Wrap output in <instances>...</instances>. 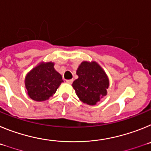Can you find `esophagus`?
<instances>
[{
    "instance_id": "34e87169",
    "label": "esophagus",
    "mask_w": 151,
    "mask_h": 151,
    "mask_svg": "<svg viewBox=\"0 0 151 151\" xmlns=\"http://www.w3.org/2000/svg\"><path fill=\"white\" fill-rule=\"evenodd\" d=\"M66 82H67V83H69V84H72V83H73V79H69V80H66Z\"/></svg>"
}]
</instances>
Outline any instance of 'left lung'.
<instances>
[{
  "label": "left lung",
  "instance_id": "left-lung-1",
  "mask_svg": "<svg viewBox=\"0 0 151 151\" xmlns=\"http://www.w3.org/2000/svg\"><path fill=\"white\" fill-rule=\"evenodd\" d=\"M78 76L73 87L84 104L95 105L107 94L110 81L103 68L95 61H83L76 70Z\"/></svg>",
  "mask_w": 151,
  "mask_h": 151
}]
</instances>
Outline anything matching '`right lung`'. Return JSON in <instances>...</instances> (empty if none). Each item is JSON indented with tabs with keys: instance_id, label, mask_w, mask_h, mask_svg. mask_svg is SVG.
Here are the masks:
<instances>
[{
	"instance_id": "1",
	"label": "right lung",
	"mask_w": 151,
	"mask_h": 151,
	"mask_svg": "<svg viewBox=\"0 0 151 151\" xmlns=\"http://www.w3.org/2000/svg\"><path fill=\"white\" fill-rule=\"evenodd\" d=\"M62 82V76L56 71L53 62H41L25 77L28 95L38 102L47 101L54 95Z\"/></svg>"
}]
</instances>
